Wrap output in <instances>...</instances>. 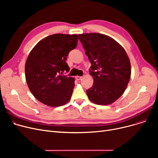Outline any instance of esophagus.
<instances>
[{
	"mask_svg": "<svg viewBox=\"0 0 158 158\" xmlns=\"http://www.w3.org/2000/svg\"><path fill=\"white\" fill-rule=\"evenodd\" d=\"M82 78V76H77L76 77V79L77 80H78V81H79V80H81Z\"/></svg>",
	"mask_w": 158,
	"mask_h": 158,
	"instance_id": "1",
	"label": "esophagus"
}]
</instances>
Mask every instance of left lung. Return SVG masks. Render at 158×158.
Here are the masks:
<instances>
[{
    "label": "left lung",
    "mask_w": 158,
    "mask_h": 158,
    "mask_svg": "<svg viewBox=\"0 0 158 158\" xmlns=\"http://www.w3.org/2000/svg\"><path fill=\"white\" fill-rule=\"evenodd\" d=\"M92 64V87L86 90L89 100L108 105L120 97L131 78V63L125 50L112 38L99 33L79 35Z\"/></svg>",
    "instance_id": "1"
}]
</instances>
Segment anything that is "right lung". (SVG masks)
<instances>
[{
	"label": "right lung",
	"mask_w": 158,
	"mask_h": 158,
	"mask_svg": "<svg viewBox=\"0 0 158 158\" xmlns=\"http://www.w3.org/2000/svg\"><path fill=\"white\" fill-rule=\"evenodd\" d=\"M77 35L48 36L32 49L25 65L27 86L38 100L48 106L67 103L75 86L73 77L62 75L70 70L66 57L77 45Z\"/></svg>",
	"instance_id": "1"
}]
</instances>
